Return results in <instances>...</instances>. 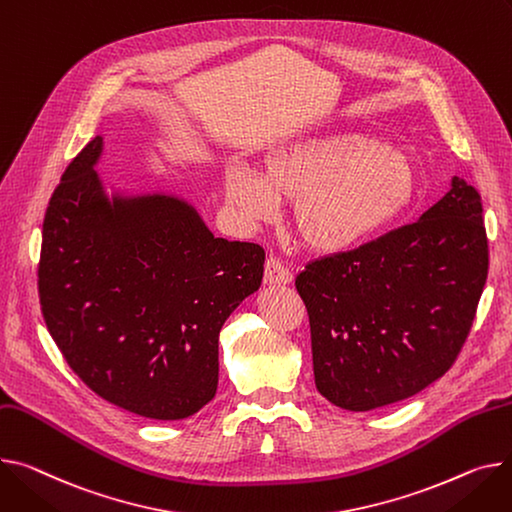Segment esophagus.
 Here are the masks:
<instances>
[{
	"mask_svg": "<svg viewBox=\"0 0 512 512\" xmlns=\"http://www.w3.org/2000/svg\"><path fill=\"white\" fill-rule=\"evenodd\" d=\"M263 282L267 286H286L292 282V274L288 271V267L276 259V257H269L265 261V276H263Z\"/></svg>",
	"mask_w": 512,
	"mask_h": 512,
	"instance_id": "34e87169",
	"label": "esophagus"
}]
</instances>
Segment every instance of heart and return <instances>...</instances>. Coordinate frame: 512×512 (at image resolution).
<instances>
[{
	"mask_svg": "<svg viewBox=\"0 0 512 512\" xmlns=\"http://www.w3.org/2000/svg\"><path fill=\"white\" fill-rule=\"evenodd\" d=\"M224 195L247 222H271L294 201L302 243L344 253L381 234L414 208L420 177L391 142L360 131L290 140L263 156L261 175L243 164L224 170Z\"/></svg>",
	"mask_w": 512,
	"mask_h": 512,
	"instance_id": "heart-1",
	"label": "heart"
}]
</instances>
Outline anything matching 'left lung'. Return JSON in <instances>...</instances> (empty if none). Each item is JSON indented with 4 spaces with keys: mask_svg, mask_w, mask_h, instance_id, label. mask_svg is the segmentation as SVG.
<instances>
[{
    "mask_svg": "<svg viewBox=\"0 0 512 512\" xmlns=\"http://www.w3.org/2000/svg\"><path fill=\"white\" fill-rule=\"evenodd\" d=\"M486 278L482 197L459 177L418 222L311 261L296 290L319 393L368 412L426 389L457 360Z\"/></svg>",
    "mask_w": 512,
    "mask_h": 512,
    "instance_id": "obj_1",
    "label": "left lung"
}]
</instances>
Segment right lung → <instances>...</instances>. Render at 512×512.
<instances>
[{"instance_id":"right-lung-1","label":"right lung","mask_w":512,"mask_h":512,"mask_svg":"<svg viewBox=\"0 0 512 512\" xmlns=\"http://www.w3.org/2000/svg\"><path fill=\"white\" fill-rule=\"evenodd\" d=\"M102 135L70 162L43 222L39 296L63 358L102 399L183 420L214 399L218 335L263 280L265 251L216 238L166 193L107 195Z\"/></svg>"}]
</instances>
